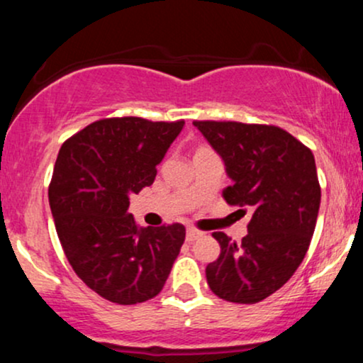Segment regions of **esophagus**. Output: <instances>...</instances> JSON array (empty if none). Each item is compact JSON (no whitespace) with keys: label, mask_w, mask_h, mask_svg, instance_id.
I'll list each match as a JSON object with an SVG mask.
<instances>
[{"label":"esophagus","mask_w":363,"mask_h":363,"mask_svg":"<svg viewBox=\"0 0 363 363\" xmlns=\"http://www.w3.org/2000/svg\"><path fill=\"white\" fill-rule=\"evenodd\" d=\"M201 235H203V232L196 230V228H187V232H186V240H187V242H193V240L199 239V237H201Z\"/></svg>","instance_id":"obj_1"}]
</instances>
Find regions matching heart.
<instances>
[{
	"label": "heart",
	"instance_id": "1",
	"mask_svg": "<svg viewBox=\"0 0 363 363\" xmlns=\"http://www.w3.org/2000/svg\"><path fill=\"white\" fill-rule=\"evenodd\" d=\"M203 150H208V148H198V150H196V152H203Z\"/></svg>",
	"mask_w": 363,
	"mask_h": 363
}]
</instances>
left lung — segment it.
<instances>
[{"instance_id":"1","label":"left lung","mask_w":363,"mask_h":363,"mask_svg":"<svg viewBox=\"0 0 363 363\" xmlns=\"http://www.w3.org/2000/svg\"><path fill=\"white\" fill-rule=\"evenodd\" d=\"M223 160L228 205L251 206L247 235L237 244L215 232L218 259L206 281L220 298L256 303L281 289L309 249L320 205L314 155L285 129L264 124L194 121Z\"/></svg>"}]
</instances>
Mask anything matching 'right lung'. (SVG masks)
<instances>
[{
  "label": "right lung",
  "instance_id": "1",
  "mask_svg": "<svg viewBox=\"0 0 363 363\" xmlns=\"http://www.w3.org/2000/svg\"><path fill=\"white\" fill-rule=\"evenodd\" d=\"M182 128L184 121L102 119L57 153L49 186L57 237L74 273L107 301L133 306L160 294L184 244V225L140 227L128 211Z\"/></svg>",
  "mask_w": 363,
  "mask_h": 363
}]
</instances>
